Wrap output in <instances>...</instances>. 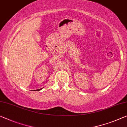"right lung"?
I'll return each instance as SVG.
<instances>
[{"mask_svg": "<svg viewBox=\"0 0 127 127\" xmlns=\"http://www.w3.org/2000/svg\"><path fill=\"white\" fill-rule=\"evenodd\" d=\"M41 89H39V90H37V91H38V90H40Z\"/></svg>", "mask_w": 127, "mask_h": 127, "instance_id": "right-lung-1", "label": "right lung"}]
</instances>
